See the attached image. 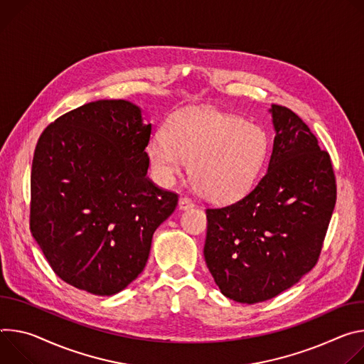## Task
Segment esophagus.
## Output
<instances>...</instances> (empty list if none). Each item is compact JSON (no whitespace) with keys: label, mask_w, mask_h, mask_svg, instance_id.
<instances>
[{"label":"esophagus","mask_w":364,"mask_h":364,"mask_svg":"<svg viewBox=\"0 0 364 364\" xmlns=\"http://www.w3.org/2000/svg\"><path fill=\"white\" fill-rule=\"evenodd\" d=\"M192 207H193V203H192V200H191L189 198L182 196V198L179 199V203H178V208H179V210L185 211V210H189V208H192Z\"/></svg>","instance_id":"34e87169"}]
</instances>
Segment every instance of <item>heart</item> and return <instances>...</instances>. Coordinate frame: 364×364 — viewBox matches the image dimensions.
I'll list each match as a JSON object with an SVG mask.
<instances>
[{"label":"heart","instance_id":"obj_1","mask_svg":"<svg viewBox=\"0 0 364 364\" xmlns=\"http://www.w3.org/2000/svg\"><path fill=\"white\" fill-rule=\"evenodd\" d=\"M164 136L154 137L146 147L157 182L172 185L191 161L195 191L215 204L245 196L267 156V137L259 126L208 107L173 114Z\"/></svg>","mask_w":364,"mask_h":364}]
</instances>
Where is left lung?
Returning <instances> with one entry per match:
<instances>
[{
	"label": "left lung",
	"instance_id": "1",
	"mask_svg": "<svg viewBox=\"0 0 364 364\" xmlns=\"http://www.w3.org/2000/svg\"><path fill=\"white\" fill-rule=\"evenodd\" d=\"M267 172L243 199L207 210L205 263L221 294L257 304L294 287L316 263L337 198L330 154L289 108L272 105Z\"/></svg>",
	"mask_w": 364,
	"mask_h": 364
}]
</instances>
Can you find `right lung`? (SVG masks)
<instances>
[{
	"instance_id": "add662e5",
	"label": "right lung",
	"mask_w": 364,
	"mask_h": 364,
	"mask_svg": "<svg viewBox=\"0 0 364 364\" xmlns=\"http://www.w3.org/2000/svg\"><path fill=\"white\" fill-rule=\"evenodd\" d=\"M151 124L126 100H100L59 117L31 165L30 230L53 272L100 296L143 272L156 228L178 195L147 178Z\"/></svg>"
}]
</instances>
